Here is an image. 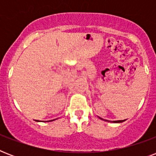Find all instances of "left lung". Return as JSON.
I'll list each match as a JSON object with an SVG mask.
<instances>
[{
  "instance_id": "8db88e82",
  "label": "left lung",
  "mask_w": 156,
  "mask_h": 156,
  "mask_svg": "<svg viewBox=\"0 0 156 156\" xmlns=\"http://www.w3.org/2000/svg\"><path fill=\"white\" fill-rule=\"evenodd\" d=\"M100 119H102V118H100ZM103 120V119H102ZM124 121H125V120H124ZM124 121H113V122L114 123H121V122H123Z\"/></svg>"
}]
</instances>
